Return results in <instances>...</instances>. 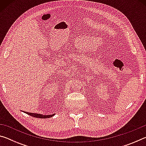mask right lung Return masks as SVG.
I'll return each mask as SVG.
<instances>
[{"label": "right lung", "mask_w": 146, "mask_h": 146, "mask_svg": "<svg viewBox=\"0 0 146 146\" xmlns=\"http://www.w3.org/2000/svg\"><path fill=\"white\" fill-rule=\"evenodd\" d=\"M26 114H28L29 115L31 116V117H35V118H50L53 117L55 114L53 115H43L42 114H38V113H28V112H26L24 111Z\"/></svg>", "instance_id": "add662e5"}]
</instances>
